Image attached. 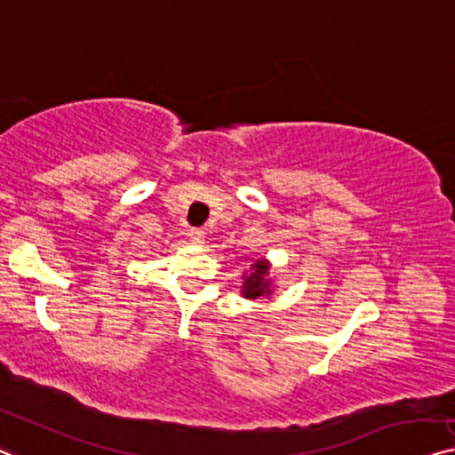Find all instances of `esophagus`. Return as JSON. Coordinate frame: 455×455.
I'll return each mask as SVG.
<instances>
[{
  "mask_svg": "<svg viewBox=\"0 0 455 455\" xmlns=\"http://www.w3.org/2000/svg\"><path fill=\"white\" fill-rule=\"evenodd\" d=\"M188 236H189V241L196 243V245H200V243H204L206 233L202 228H189L188 230Z\"/></svg>",
  "mask_w": 455,
  "mask_h": 455,
  "instance_id": "1",
  "label": "esophagus"
}]
</instances>
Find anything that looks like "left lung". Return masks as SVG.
I'll return each instance as SVG.
<instances>
[{"instance_id": "8db88e82", "label": "left lung", "mask_w": 455, "mask_h": 455, "mask_svg": "<svg viewBox=\"0 0 455 455\" xmlns=\"http://www.w3.org/2000/svg\"><path fill=\"white\" fill-rule=\"evenodd\" d=\"M271 263L266 257H259V259H253V266L249 271H243V286L241 292L249 300H255V298L261 296H271L274 292V280L269 277Z\"/></svg>"}]
</instances>
